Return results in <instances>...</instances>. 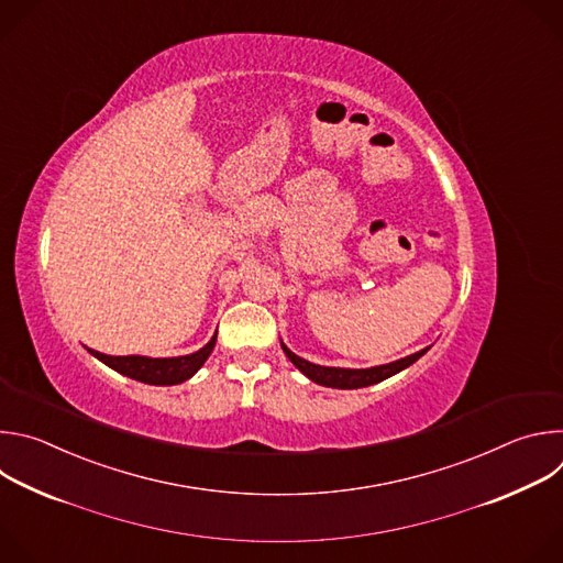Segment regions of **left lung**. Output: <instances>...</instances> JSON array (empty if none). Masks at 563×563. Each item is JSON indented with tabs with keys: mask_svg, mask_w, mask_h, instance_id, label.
Wrapping results in <instances>:
<instances>
[{
	"mask_svg": "<svg viewBox=\"0 0 563 563\" xmlns=\"http://www.w3.org/2000/svg\"><path fill=\"white\" fill-rule=\"evenodd\" d=\"M430 347L412 354V356H406L400 361H394V363H387V365H378V367H369V369H345V367H323V365H313L300 356H296L294 352H289L285 345H283V352L287 354V358L307 376L311 378L313 383L318 385H325V387H339V389H356V387H367V385H374L378 380H385L389 378L391 374L406 369L408 365H412L415 361H419Z\"/></svg>",
	"mask_w": 563,
	"mask_h": 563,
	"instance_id": "1",
	"label": "left lung"
}]
</instances>
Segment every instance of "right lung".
<instances>
[{"label":"right lung","instance_id":"1","mask_svg":"<svg viewBox=\"0 0 563 563\" xmlns=\"http://www.w3.org/2000/svg\"><path fill=\"white\" fill-rule=\"evenodd\" d=\"M216 336L196 354L189 356H178V358H146V356H107L100 352L89 350L96 358H100L104 365L113 367L115 372L135 378L140 383L148 385H176L187 378H191L202 363L209 358L213 352Z\"/></svg>","mask_w":563,"mask_h":563}]
</instances>
